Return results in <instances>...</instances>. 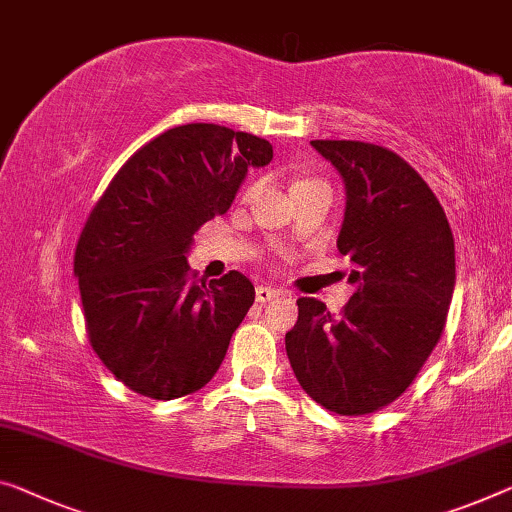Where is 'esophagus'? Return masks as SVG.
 <instances>
[{
  "label": "esophagus",
  "mask_w": 512,
  "mask_h": 512,
  "mask_svg": "<svg viewBox=\"0 0 512 512\" xmlns=\"http://www.w3.org/2000/svg\"><path fill=\"white\" fill-rule=\"evenodd\" d=\"M279 295H283V293H281V290H277V288H270V286H258L256 288V302H261V304L270 302V300H274V297H279Z\"/></svg>",
  "instance_id": "esophagus-1"
}]
</instances>
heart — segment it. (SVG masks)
<instances>
[{
	"mask_svg": "<svg viewBox=\"0 0 512 512\" xmlns=\"http://www.w3.org/2000/svg\"><path fill=\"white\" fill-rule=\"evenodd\" d=\"M302 183H306V180H302Z\"/></svg>",
	"mask_w": 512,
	"mask_h": 512,
	"instance_id": "b5f03b06",
	"label": "heart"
}]
</instances>
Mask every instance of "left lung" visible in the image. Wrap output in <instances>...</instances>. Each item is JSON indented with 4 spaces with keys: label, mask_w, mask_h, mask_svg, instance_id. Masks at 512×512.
<instances>
[{
    "label": "left lung",
    "mask_w": 512,
    "mask_h": 512,
    "mask_svg": "<svg viewBox=\"0 0 512 512\" xmlns=\"http://www.w3.org/2000/svg\"><path fill=\"white\" fill-rule=\"evenodd\" d=\"M345 183L338 251L355 293L334 316L300 297L286 352L325 410L371 414L403 396L442 338L455 286L453 233L426 180L389 148L311 141Z\"/></svg>",
    "instance_id": "1"
}]
</instances>
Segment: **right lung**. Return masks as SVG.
I'll use <instances>...</instances> for the list:
<instances>
[{
  "label": "right lung",
  "instance_id": "1",
  "mask_svg": "<svg viewBox=\"0 0 512 512\" xmlns=\"http://www.w3.org/2000/svg\"><path fill=\"white\" fill-rule=\"evenodd\" d=\"M270 141L215 123H187L148 141L116 171L75 247L86 336L116 380L174 400L212 380L254 286L242 272L196 279L194 233L231 208Z\"/></svg>",
  "mask_w": 512,
  "mask_h": 512
}]
</instances>
